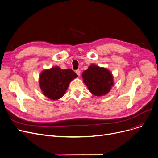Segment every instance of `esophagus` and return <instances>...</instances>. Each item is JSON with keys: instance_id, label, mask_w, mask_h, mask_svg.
<instances>
[{"instance_id": "1", "label": "esophagus", "mask_w": 158, "mask_h": 158, "mask_svg": "<svg viewBox=\"0 0 158 158\" xmlns=\"http://www.w3.org/2000/svg\"><path fill=\"white\" fill-rule=\"evenodd\" d=\"M75 73H76L77 74L78 76H80V75H81V71H80L79 70H77L76 71H75Z\"/></svg>"}]
</instances>
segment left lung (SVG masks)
Returning a JSON list of instances; mask_svg holds the SVG:
<instances>
[{
  "label": "left lung",
  "mask_w": 158,
  "mask_h": 158,
  "mask_svg": "<svg viewBox=\"0 0 158 158\" xmlns=\"http://www.w3.org/2000/svg\"><path fill=\"white\" fill-rule=\"evenodd\" d=\"M84 83L89 91L96 96L107 94L114 86L112 73L106 68L91 64L82 73Z\"/></svg>",
  "instance_id": "left-lung-1"
}]
</instances>
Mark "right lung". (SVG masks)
Returning <instances> with one entry per match:
<instances>
[{
  "instance_id": "obj_1",
  "label": "right lung",
  "mask_w": 158,
  "mask_h": 158,
  "mask_svg": "<svg viewBox=\"0 0 158 158\" xmlns=\"http://www.w3.org/2000/svg\"><path fill=\"white\" fill-rule=\"evenodd\" d=\"M78 77L72 70H63L53 66L40 73L39 84L43 94L50 99L56 101L65 94L70 82Z\"/></svg>"
}]
</instances>
